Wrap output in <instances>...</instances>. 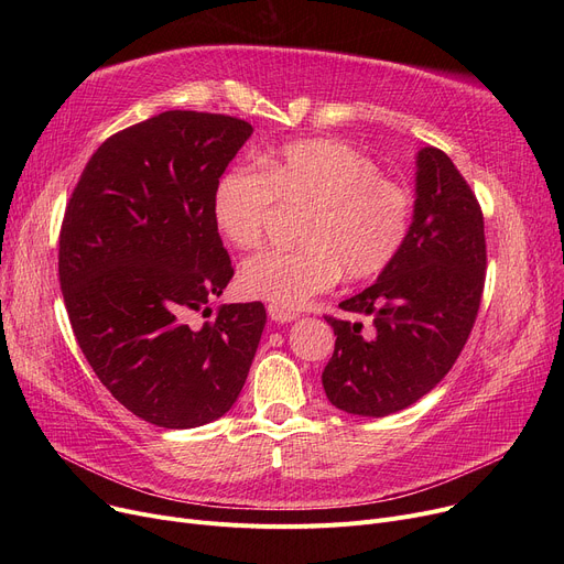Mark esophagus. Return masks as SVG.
Segmentation results:
<instances>
[{"mask_svg":"<svg viewBox=\"0 0 564 564\" xmlns=\"http://www.w3.org/2000/svg\"><path fill=\"white\" fill-rule=\"evenodd\" d=\"M267 313H270V317H272V319H276V322H292V319H297V317H300V313L285 311V308L276 306V304H270V306H267Z\"/></svg>","mask_w":564,"mask_h":564,"instance_id":"34e87169","label":"esophagus"}]
</instances>
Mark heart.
<instances>
[{"instance_id":"b5f03b06","label":"heart","mask_w":564,"mask_h":564,"mask_svg":"<svg viewBox=\"0 0 564 564\" xmlns=\"http://www.w3.org/2000/svg\"><path fill=\"white\" fill-rule=\"evenodd\" d=\"M262 169L232 166L215 187L213 217L237 249L262 245L279 203L306 207L297 251H264L242 264L249 297L285 311L304 306L345 276H379L404 249L413 221L411 189L334 139L288 143L262 158Z\"/></svg>"}]
</instances>
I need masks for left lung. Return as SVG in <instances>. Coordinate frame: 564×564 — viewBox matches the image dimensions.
I'll list each match as a JSON object with an SVG mask.
<instances>
[{
	"instance_id": "left-lung-1",
	"label": "left lung",
	"mask_w": 564,
	"mask_h": 564,
	"mask_svg": "<svg viewBox=\"0 0 564 564\" xmlns=\"http://www.w3.org/2000/svg\"><path fill=\"white\" fill-rule=\"evenodd\" d=\"M416 205L400 256L364 292L340 304L361 322L324 315L336 334L322 372L329 402L357 416L395 413L448 375L476 324L487 242L480 203L453 160L434 145L419 153Z\"/></svg>"
}]
</instances>
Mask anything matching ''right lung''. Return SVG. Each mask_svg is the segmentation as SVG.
<instances>
[{"instance_id": "add662e5", "label": "right lung", "mask_w": 564, "mask_h": 564, "mask_svg": "<svg viewBox=\"0 0 564 564\" xmlns=\"http://www.w3.org/2000/svg\"><path fill=\"white\" fill-rule=\"evenodd\" d=\"M242 118L171 109L111 134L86 162L58 232V283L79 349L107 391L166 430L198 427L240 395L264 306L207 302L232 279L213 217Z\"/></svg>"}]
</instances>
